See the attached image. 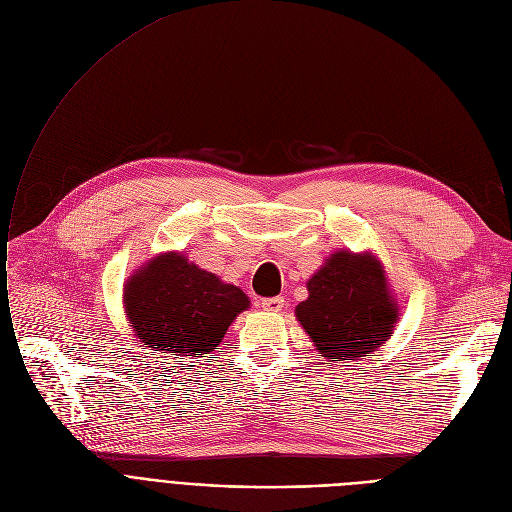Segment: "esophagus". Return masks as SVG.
<instances>
[{
	"label": "esophagus",
	"mask_w": 512,
	"mask_h": 512,
	"mask_svg": "<svg viewBox=\"0 0 512 512\" xmlns=\"http://www.w3.org/2000/svg\"><path fill=\"white\" fill-rule=\"evenodd\" d=\"M260 308L266 310V312H281L285 308V299L279 295V297H266L260 302Z\"/></svg>",
	"instance_id": "34e87169"
}]
</instances>
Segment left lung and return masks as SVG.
<instances>
[{
  "mask_svg": "<svg viewBox=\"0 0 512 512\" xmlns=\"http://www.w3.org/2000/svg\"><path fill=\"white\" fill-rule=\"evenodd\" d=\"M308 291L295 316L330 362L364 357L393 335L397 304L372 256L333 254L308 281Z\"/></svg>",
  "mask_w": 512,
  "mask_h": 512,
  "instance_id": "8db88e82",
  "label": "left lung"
}]
</instances>
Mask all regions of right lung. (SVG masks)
I'll return each instance as SVG.
<instances>
[{"label":"right lung","instance_id":"right-lung-1","mask_svg":"<svg viewBox=\"0 0 512 512\" xmlns=\"http://www.w3.org/2000/svg\"><path fill=\"white\" fill-rule=\"evenodd\" d=\"M124 302L146 347L182 357L217 349L235 316L250 306L242 289L179 254L148 262L128 281Z\"/></svg>","mask_w":512,"mask_h":512}]
</instances>
